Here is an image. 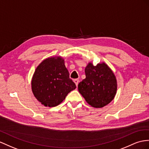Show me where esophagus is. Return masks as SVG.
<instances>
[{"instance_id": "obj_1", "label": "esophagus", "mask_w": 149, "mask_h": 149, "mask_svg": "<svg viewBox=\"0 0 149 149\" xmlns=\"http://www.w3.org/2000/svg\"><path fill=\"white\" fill-rule=\"evenodd\" d=\"M74 83L75 84V85H76V86L77 87V86H78V84H79V79H75L74 81Z\"/></svg>"}]
</instances>
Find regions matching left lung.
<instances>
[{"label": "left lung", "mask_w": 149, "mask_h": 149, "mask_svg": "<svg viewBox=\"0 0 149 149\" xmlns=\"http://www.w3.org/2000/svg\"><path fill=\"white\" fill-rule=\"evenodd\" d=\"M86 79L78 85L79 92L92 107L102 108L111 102L116 94V78L104 62L94 65L89 62L85 68Z\"/></svg>", "instance_id": "left-lung-1"}]
</instances>
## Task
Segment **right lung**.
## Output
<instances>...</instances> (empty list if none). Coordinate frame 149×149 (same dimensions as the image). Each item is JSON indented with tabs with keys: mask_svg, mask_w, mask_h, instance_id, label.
I'll use <instances>...</instances> for the list:
<instances>
[{
	"mask_svg": "<svg viewBox=\"0 0 149 149\" xmlns=\"http://www.w3.org/2000/svg\"><path fill=\"white\" fill-rule=\"evenodd\" d=\"M75 88L65 65V60L60 56H51L42 61L31 79L34 96L47 107L58 106Z\"/></svg>",
	"mask_w": 149,
	"mask_h": 149,
	"instance_id": "add662e5",
	"label": "right lung"
}]
</instances>
